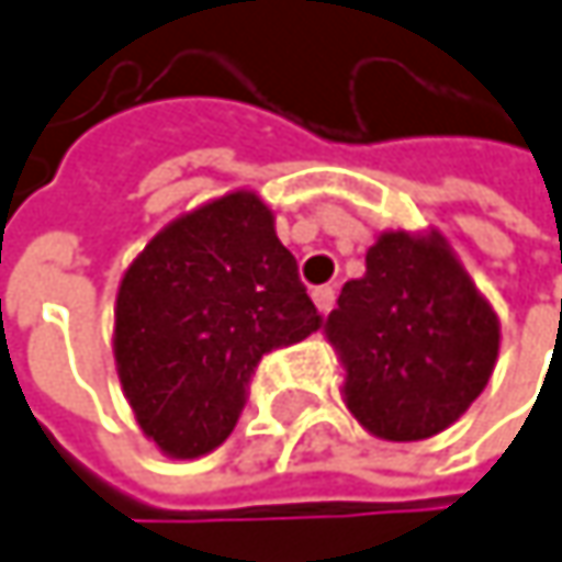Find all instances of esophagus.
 Returning a JSON list of instances; mask_svg holds the SVG:
<instances>
[{
  "label": "esophagus",
  "mask_w": 562,
  "mask_h": 562,
  "mask_svg": "<svg viewBox=\"0 0 562 562\" xmlns=\"http://www.w3.org/2000/svg\"><path fill=\"white\" fill-rule=\"evenodd\" d=\"M314 305H317L321 314H329L333 305H336V289H333V285H317V289H314Z\"/></svg>",
  "instance_id": "34e87169"
}]
</instances>
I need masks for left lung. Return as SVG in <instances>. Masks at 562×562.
Returning a JSON list of instances; mask_svg holds the SVG:
<instances>
[{
    "label": "left lung",
    "instance_id": "obj_1",
    "mask_svg": "<svg viewBox=\"0 0 562 562\" xmlns=\"http://www.w3.org/2000/svg\"><path fill=\"white\" fill-rule=\"evenodd\" d=\"M368 273L339 292L329 342L346 403L383 440H425L481 396L501 349L497 314L440 235H380Z\"/></svg>",
    "mask_w": 562,
    "mask_h": 562
}]
</instances>
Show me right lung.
<instances>
[{
  "label": "right lung",
  "mask_w": 562,
  "mask_h": 562,
  "mask_svg": "<svg viewBox=\"0 0 562 562\" xmlns=\"http://www.w3.org/2000/svg\"><path fill=\"white\" fill-rule=\"evenodd\" d=\"M324 327L251 191L194 210L144 248L115 302V361L159 450H216L248 403L260 358Z\"/></svg>",
  "instance_id": "obj_1"
}]
</instances>
